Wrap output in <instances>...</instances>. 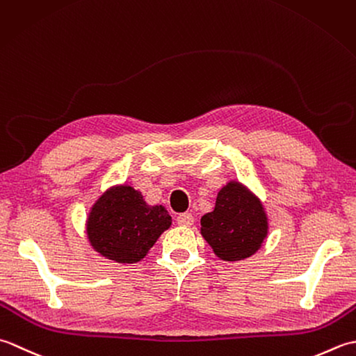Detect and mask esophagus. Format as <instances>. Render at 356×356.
<instances>
[{
    "label": "esophagus",
    "mask_w": 356,
    "mask_h": 356,
    "mask_svg": "<svg viewBox=\"0 0 356 356\" xmlns=\"http://www.w3.org/2000/svg\"><path fill=\"white\" fill-rule=\"evenodd\" d=\"M177 221H178V224L179 226H184V227H191L192 224H193V216H192V213H188V212H184V213H179L178 215V218H177Z\"/></svg>",
    "instance_id": "obj_1"
}]
</instances>
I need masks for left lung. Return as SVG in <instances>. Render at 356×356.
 Wrapping results in <instances>:
<instances>
[{
  "label": "left lung",
  "mask_w": 356,
  "mask_h": 356,
  "mask_svg": "<svg viewBox=\"0 0 356 356\" xmlns=\"http://www.w3.org/2000/svg\"><path fill=\"white\" fill-rule=\"evenodd\" d=\"M267 229L263 204L236 181L221 188L213 212L201 218V235L224 261L252 257L263 244Z\"/></svg>",
  "instance_id": "1"
}]
</instances>
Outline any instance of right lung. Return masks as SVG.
Here are the masks:
<instances>
[{
    "label": "right lung",
    "mask_w": 356,
    "mask_h": 356,
    "mask_svg": "<svg viewBox=\"0 0 356 356\" xmlns=\"http://www.w3.org/2000/svg\"><path fill=\"white\" fill-rule=\"evenodd\" d=\"M172 216L163 206H147L130 186L107 191L93 204L87 218L92 248L117 263H138L147 255Z\"/></svg>",
    "instance_id": "1"
}]
</instances>
